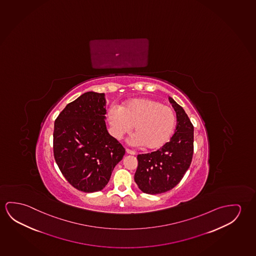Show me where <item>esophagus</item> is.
Here are the masks:
<instances>
[{"instance_id":"34e87169","label":"esophagus","mask_w":256,"mask_h":256,"mask_svg":"<svg viewBox=\"0 0 256 256\" xmlns=\"http://www.w3.org/2000/svg\"><path fill=\"white\" fill-rule=\"evenodd\" d=\"M126 152L128 154H130V155H134L136 152H132V150H130L126 149Z\"/></svg>"}]
</instances>
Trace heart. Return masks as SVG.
I'll return each instance as SVG.
<instances>
[{
  "mask_svg": "<svg viewBox=\"0 0 256 256\" xmlns=\"http://www.w3.org/2000/svg\"><path fill=\"white\" fill-rule=\"evenodd\" d=\"M107 120L112 134L117 139L128 134L134 126L132 142L147 150L165 146L176 126V116L170 107L147 98L131 99L122 108L110 107Z\"/></svg>",
  "mask_w": 256,
  "mask_h": 256,
  "instance_id": "heart-1",
  "label": "heart"
}]
</instances>
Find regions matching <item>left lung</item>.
I'll use <instances>...</instances> for the list:
<instances>
[{
	"label": "left lung",
	"mask_w": 256,
	"mask_h": 256,
	"mask_svg": "<svg viewBox=\"0 0 256 256\" xmlns=\"http://www.w3.org/2000/svg\"><path fill=\"white\" fill-rule=\"evenodd\" d=\"M176 114V128L170 142L157 152L138 155L134 182L142 192L160 194L178 184L192 163L194 128L184 108L170 96Z\"/></svg>",
	"instance_id": "8db88e82"
}]
</instances>
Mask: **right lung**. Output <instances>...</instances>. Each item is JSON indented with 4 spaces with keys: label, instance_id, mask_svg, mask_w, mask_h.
Instances as JSON below:
<instances>
[{
    "label": "right lung",
    "instance_id": "obj_1",
    "mask_svg": "<svg viewBox=\"0 0 256 256\" xmlns=\"http://www.w3.org/2000/svg\"><path fill=\"white\" fill-rule=\"evenodd\" d=\"M104 93L88 91L68 104L54 124V156L67 181L83 192L102 190L125 149L107 131Z\"/></svg>",
    "mask_w": 256,
    "mask_h": 256
}]
</instances>
